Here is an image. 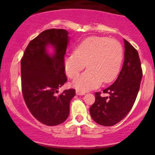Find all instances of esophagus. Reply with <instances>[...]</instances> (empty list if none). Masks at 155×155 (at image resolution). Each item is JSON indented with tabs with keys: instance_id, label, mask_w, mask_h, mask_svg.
Listing matches in <instances>:
<instances>
[{
	"instance_id": "1",
	"label": "esophagus",
	"mask_w": 155,
	"mask_h": 155,
	"mask_svg": "<svg viewBox=\"0 0 155 155\" xmlns=\"http://www.w3.org/2000/svg\"><path fill=\"white\" fill-rule=\"evenodd\" d=\"M76 94L77 95H85V93L83 91H79V90H76Z\"/></svg>"
}]
</instances>
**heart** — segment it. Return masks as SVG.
Returning <instances> with one entry per match:
<instances>
[{
  "mask_svg": "<svg viewBox=\"0 0 155 155\" xmlns=\"http://www.w3.org/2000/svg\"><path fill=\"white\" fill-rule=\"evenodd\" d=\"M123 60L121 43L113 39L90 37L74 48V53L64 59V68L70 79H74L85 68L87 70L73 82V86L81 91L91 90L102 82L115 80Z\"/></svg>",
  "mask_w": 155,
  "mask_h": 155,
  "instance_id": "heart-1",
  "label": "heart"
}]
</instances>
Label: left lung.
Here are the masks:
<instances>
[{"label": "left lung", "mask_w": 155, "mask_h": 155, "mask_svg": "<svg viewBox=\"0 0 155 155\" xmlns=\"http://www.w3.org/2000/svg\"><path fill=\"white\" fill-rule=\"evenodd\" d=\"M124 61L118 78L103 90L108 97L95 93V102L90 107L92 119L103 126H112L121 121L130 111L140 87L143 71L138 51L124 39Z\"/></svg>", "instance_id": "left-lung-1"}]
</instances>
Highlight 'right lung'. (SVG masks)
<instances>
[{
  "mask_svg": "<svg viewBox=\"0 0 155 155\" xmlns=\"http://www.w3.org/2000/svg\"><path fill=\"white\" fill-rule=\"evenodd\" d=\"M64 29H48L28 45L21 61V90L25 104L34 118L48 126L66 121L74 89H58L68 81L64 59L70 40ZM53 48L52 54L48 47Z\"/></svg>",
  "mask_w": 155,
  "mask_h": 155,
  "instance_id": "1",
  "label": "right lung"
}]
</instances>
